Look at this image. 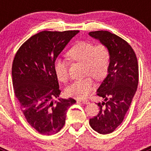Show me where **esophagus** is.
<instances>
[{
    "label": "esophagus",
    "mask_w": 151,
    "mask_h": 151,
    "mask_svg": "<svg viewBox=\"0 0 151 151\" xmlns=\"http://www.w3.org/2000/svg\"><path fill=\"white\" fill-rule=\"evenodd\" d=\"M79 102L82 103V104H88L89 103V101H88V100H79Z\"/></svg>",
    "instance_id": "1"
}]
</instances>
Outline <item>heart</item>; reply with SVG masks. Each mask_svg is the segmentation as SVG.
<instances>
[{
  "mask_svg": "<svg viewBox=\"0 0 151 151\" xmlns=\"http://www.w3.org/2000/svg\"><path fill=\"white\" fill-rule=\"evenodd\" d=\"M71 60L84 64L85 75L91 76L95 79L104 78L108 73L110 63L109 49L103 45L95 46L89 41H79L67 52ZM56 76L59 81L66 82L69 78V68L66 60L57 59L54 63ZM94 88V82L90 77L74 81L66 88L67 95L83 99L88 96Z\"/></svg>",
  "mask_w": 151,
  "mask_h": 151,
  "instance_id": "1",
  "label": "heart"
}]
</instances>
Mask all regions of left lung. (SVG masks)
Segmentation results:
<instances>
[{
  "label": "left lung",
  "mask_w": 151,
  "mask_h": 151,
  "mask_svg": "<svg viewBox=\"0 0 151 151\" xmlns=\"http://www.w3.org/2000/svg\"><path fill=\"white\" fill-rule=\"evenodd\" d=\"M88 35L106 46L110 53L108 74L97 90L104 101L97 104L99 113L89 119V124L100 134H110L122 122L135 94L138 60L132 47L120 37L107 31L91 32Z\"/></svg>",
  "instance_id": "1"
}]
</instances>
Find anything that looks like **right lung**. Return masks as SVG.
Listing matches in <instances>:
<instances>
[{"mask_svg":"<svg viewBox=\"0 0 151 151\" xmlns=\"http://www.w3.org/2000/svg\"><path fill=\"white\" fill-rule=\"evenodd\" d=\"M79 31L34 35L19 47L12 66V81L20 109L29 125L50 135L63 127L66 112L76 101L59 97L60 91L54 63ZM58 99L54 101L52 98Z\"/></svg>","mask_w":151,"mask_h":151,"instance_id":"1","label":"right lung"}]
</instances>
